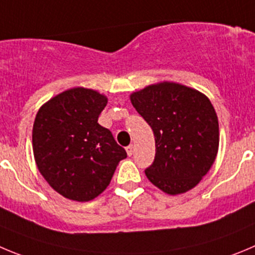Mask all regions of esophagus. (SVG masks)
Returning a JSON list of instances; mask_svg holds the SVG:
<instances>
[{
    "instance_id": "34e87169",
    "label": "esophagus",
    "mask_w": 255,
    "mask_h": 255,
    "mask_svg": "<svg viewBox=\"0 0 255 255\" xmlns=\"http://www.w3.org/2000/svg\"><path fill=\"white\" fill-rule=\"evenodd\" d=\"M126 151H127L128 156H132V154H133V146H132V144H130V146H128V147H126Z\"/></svg>"
}]
</instances>
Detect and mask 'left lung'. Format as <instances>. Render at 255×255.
Masks as SVG:
<instances>
[{
    "label": "left lung",
    "instance_id": "8db88e82",
    "mask_svg": "<svg viewBox=\"0 0 255 255\" xmlns=\"http://www.w3.org/2000/svg\"><path fill=\"white\" fill-rule=\"evenodd\" d=\"M135 111L152 128L154 161L147 178L168 195L196 186L208 173L219 148V122L205 94L177 83L162 82L130 94Z\"/></svg>",
    "mask_w": 255,
    "mask_h": 255
}]
</instances>
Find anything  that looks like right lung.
Segmentation results:
<instances>
[{
  "mask_svg": "<svg viewBox=\"0 0 255 255\" xmlns=\"http://www.w3.org/2000/svg\"><path fill=\"white\" fill-rule=\"evenodd\" d=\"M106 95L87 88L65 90L39 109L32 128L35 162L47 184L74 201L107 189L125 148L98 123Z\"/></svg>",
  "mask_w": 255,
  "mask_h": 255,
  "instance_id": "obj_1",
  "label": "right lung"
}]
</instances>
